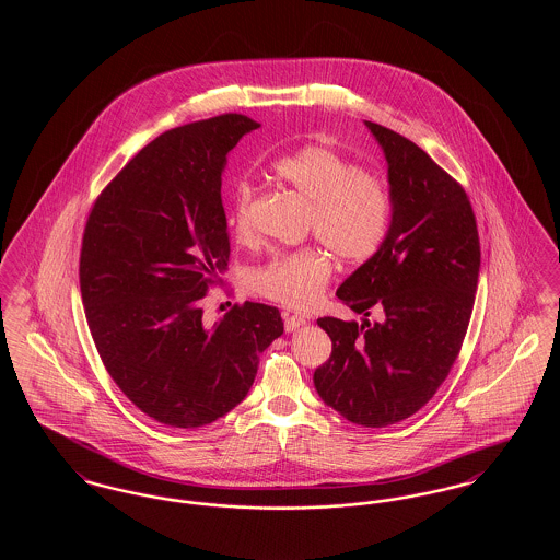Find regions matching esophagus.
<instances>
[{"instance_id":"obj_1","label":"esophagus","mask_w":560,"mask_h":560,"mask_svg":"<svg viewBox=\"0 0 560 560\" xmlns=\"http://www.w3.org/2000/svg\"><path fill=\"white\" fill-rule=\"evenodd\" d=\"M302 325H306V319L302 315H288L285 317V331H295L300 329Z\"/></svg>"}]
</instances>
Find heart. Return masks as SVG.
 <instances>
[{
  "mask_svg": "<svg viewBox=\"0 0 560 560\" xmlns=\"http://www.w3.org/2000/svg\"><path fill=\"white\" fill-rule=\"evenodd\" d=\"M272 174L311 203L313 229L340 258L363 262L386 240L393 197L388 185L354 161L323 144H306L272 161ZM256 188L240 180L229 197V226L237 241L254 235L252 208ZM334 272L327 249L308 245L277 252L252 272L254 292L268 300L308 306L325 290Z\"/></svg>",
  "mask_w": 560,
  "mask_h": 560,
  "instance_id": "obj_1",
  "label": "heart"
}]
</instances>
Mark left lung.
<instances>
[{
	"label": "left lung",
	"instance_id": "1",
	"mask_svg": "<svg viewBox=\"0 0 560 560\" xmlns=\"http://www.w3.org/2000/svg\"><path fill=\"white\" fill-rule=\"evenodd\" d=\"M388 163L393 220L386 240L336 295L354 313L323 317L331 357L315 370L325 405L348 422L382 428L434 397L464 342L479 283L477 218L459 183L416 142L365 121Z\"/></svg>",
	"mask_w": 560,
	"mask_h": 560
}]
</instances>
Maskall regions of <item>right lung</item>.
<instances>
[{"label": "right lung", "instance_id": "1", "mask_svg": "<svg viewBox=\"0 0 560 560\" xmlns=\"http://www.w3.org/2000/svg\"><path fill=\"white\" fill-rule=\"evenodd\" d=\"M256 128L226 113L161 133L88 215L80 285L90 334L121 393L165 427L226 416L283 334L275 306L235 304L213 325L201 308L231 256L220 197L226 155Z\"/></svg>", "mask_w": 560, "mask_h": 560}]
</instances>
